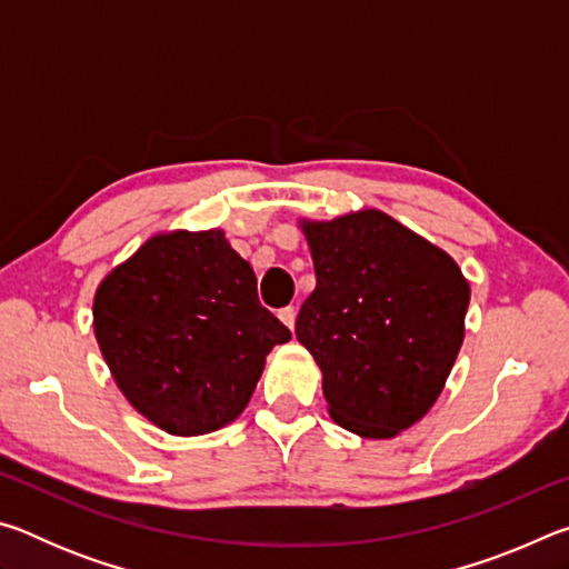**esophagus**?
Here are the masks:
<instances>
[{
	"mask_svg": "<svg viewBox=\"0 0 569 569\" xmlns=\"http://www.w3.org/2000/svg\"><path fill=\"white\" fill-rule=\"evenodd\" d=\"M278 319H281L283 326H288V329L293 331V326H296V308L293 306L281 308V311H278Z\"/></svg>",
	"mask_w": 569,
	"mask_h": 569,
	"instance_id": "1",
	"label": "esophagus"
}]
</instances>
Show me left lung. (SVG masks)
Listing matches in <instances>:
<instances>
[{
    "label": "left lung",
    "mask_w": 569,
    "mask_h": 569,
    "mask_svg": "<svg viewBox=\"0 0 569 569\" xmlns=\"http://www.w3.org/2000/svg\"><path fill=\"white\" fill-rule=\"evenodd\" d=\"M316 288L296 339L323 377L331 419L393 439L429 413L465 341L471 288L455 258L377 208L298 218Z\"/></svg>",
    "instance_id": "left-lung-1"
}]
</instances>
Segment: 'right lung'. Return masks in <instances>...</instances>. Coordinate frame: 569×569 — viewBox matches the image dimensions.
<instances>
[{
    "label": "right lung",
    "instance_id": "add662e5",
    "mask_svg": "<svg viewBox=\"0 0 569 569\" xmlns=\"http://www.w3.org/2000/svg\"><path fill=\"white\" fill-rule=\"evenodd\" d=\"M94 339L130 407L172 437L223 429L291 331L258 303L226 230H160L102 278Z\"/></svg>",
    "mask_w": 569,
    "mask_h": 569
}]
</instances>
